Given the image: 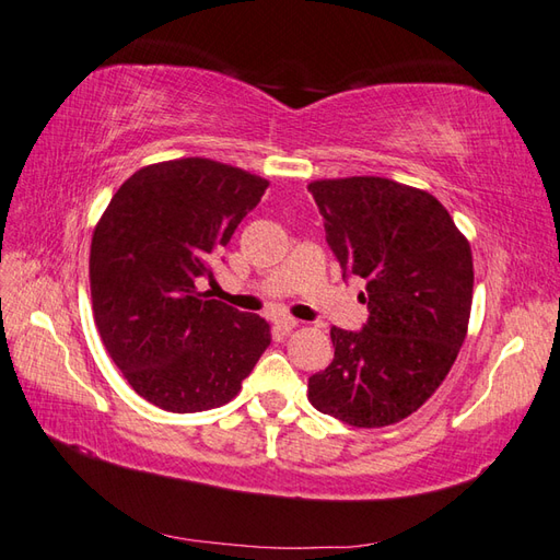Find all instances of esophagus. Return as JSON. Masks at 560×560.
<instances>
[{
  "label": "esophagus",
  "mask_w": 560,
  "mask_h": 560,
  "mask_svg": "<svg viewBox=\"0 0 560 560\" xmlns=\"http://www.w3.org/2000/svg\"><path fill=\"white\" fill-rule=\"evenodd\" d=\"M273 325H277V329L283 331V335H289V331H293L295 327H299V319L289 317V315H281V317H277V323H273Z\"/></svg>",
  "instance_id": "34e87169"
}]
</instances>
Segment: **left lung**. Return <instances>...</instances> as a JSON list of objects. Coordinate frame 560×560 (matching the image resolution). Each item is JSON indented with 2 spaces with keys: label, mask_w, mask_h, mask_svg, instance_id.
Here are the masks:
<instances>
[{
  "label": "left lung",
  "mask_w": 560,
  "mask_h": 560,
  "mask_svg": "<svg viewBox=\"0 0 560 560\" xmlns=\"http://www.w3.org/2000/svg\"><path fill=\"white\" fill-rule=\"evenodd\" d=\"M343 277L365 279L368 325L331 327L335 361L307 399L353 428L399 423L443 385L467 337L471 247L447 209L419 187L353 175L307 185Z\"/></svg>",
  "instance_id": "1"
}]
</instances>
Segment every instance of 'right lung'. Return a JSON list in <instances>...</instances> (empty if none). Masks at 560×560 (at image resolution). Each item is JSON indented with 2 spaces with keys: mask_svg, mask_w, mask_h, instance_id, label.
Listing matches in <instances>:
<instances>
[{
  "mask_svg": "<svg viewBox=\"0 0 560 560\" xmlns=\"http://www.w3.org/2000/svg\"><path fill=\"white\" fill-rule=\"evenodd\" d=\"M267 187L211 159L161 161L127 177L96 223L89 279L103 347L165 411L229 404L271 343L267 319L197 291Z\"/></svg>",
  "mask_w": 560,
  "mask_h": 560,
  "instance_id": "1",
  "label": "right lung"
}]
</instances>
